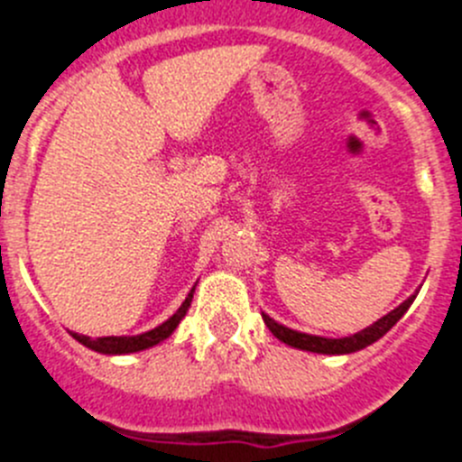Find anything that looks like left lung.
Segmentation results:
<instances>
[{"mask_svg":"<svg viewBox=\"0 0 462 462\" xmlns=\"http://www.w3.org/2000/svg\"><path fill=\"white\" fill-rule=\"evenodd\" d=\"M414 297H417V294L407 297L405 301L398 306V309H393L392 313H386L384 318H380L377 322H373L371 327H365V329L356 331V334H352V336H345V338H324V336H313V334H303V331H294V329H290V327H285V324H278L276 319L269 318L267 313H262V319H264V324L269 327V331H272L278 340H282L285 345H290V347H297V350H306V352H315V355H352V352L364 350V347L373 345L375 340H380L386 331L392 329L393 324H396L398 319L407 313V309L412 306Z\"/></svg>","mask_w":462,"mask_h":462,"instance_id":"left-lung-1","label":"left lung"}]
</instances>
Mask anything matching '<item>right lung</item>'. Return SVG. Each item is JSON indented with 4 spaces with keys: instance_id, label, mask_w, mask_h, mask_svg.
<instances>
[{
    "instance_id": "add662e5",
    "label": "right lung",
    "mask_w": 462,
    "mask_h": 462,
    "mask_svg": "<svg viewBox=\"0 0 462 462\" xmlns=\"http://www.w3.org/2000/svg\"><path fill=\"white\" fill-rule=\"evenodd\" d=\"M198 285V282H195ZM195 285L190 288V292L186 294L184 303H181L177 313L172 318L165 319L163 324L159 327H153V329L144 331V334L138 336H103V338H89V336H80V334H73V338L78 343H82L85 347L94 352H101V355H133V352H143L153 347V345L163 343L165 338L172 336V331L180 327V322L184 319L186 310L190 309V301H193V292H195Z\"/></svg>"
}]
</instances>
